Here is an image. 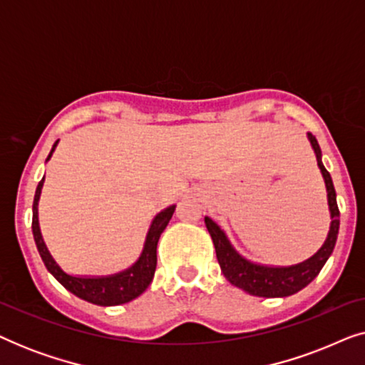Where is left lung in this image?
Wrapping results in <instances>:
<instances>
[{
  "label": "left lung",
  "instance_id": "1",
  "mask_svg": "<svg viewBox=\"0 0 365 365\" xmlns=\"http://www.w3.org/2000/svg\"><path fill=\"white\" fill-rule=\"evenodd\" d=\"M309 141L312 144L314 153L317 158V166L321 169L324 182L327 187V202L329 211H331V229H329L326 242L322 247L314 254L311 259L304 261L296 266L289 267H272V266H259L247 259H244L236 249L231 246L229 239L221 227L212 221L211 217H204L206 227L211 234L214 247H216L217 262L221 271L232 286L246 291L257 297H286L292 296L314 281V277L321 272L324 264L331 256L336 246L339 234V207L336 199V189H334L331 174L322 164V153L319 148L316 136L307 133Z\"/></svg>",
  "mask_w": 365,
  "mask_h": 365
}]
</instances>
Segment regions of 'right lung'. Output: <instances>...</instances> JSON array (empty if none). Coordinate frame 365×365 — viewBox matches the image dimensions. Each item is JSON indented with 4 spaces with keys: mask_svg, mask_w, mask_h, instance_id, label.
Listing matches in <instances>:
<instances>
[{
    "mask_svg": "<svg viewBox=\"0 0 365 365\" xmlns=\"http://www.w3.org/2000/svg\"><path fill=\"white\" fill-rule=\"evenodd\" d=\"M56 144L58 141L54 143L48 159L51 158ZM43 182H44V178L39 181L36 187V194H34L31 226H33L34 242H36L39 256H41L48 271L56 277V281L61 284L63 287H66L69 292H73L74 296L83 299V301L96 304V306H119V304L129 302L133 301V299H136L138 296H141L154 277V271H156V264H158V256H156L158 241L159 237H161L164 229H166L168 222L171 221L176 206H169L168 209H164V211H161L156 217H154V221L151 224V227H149V232L146 236V242H144L141 257H139L131 267L126 269V271L113 274V276H106V277H76V276H69V274L64 272L63 269L58 266L56 261L51 257V254H49L46 244L43 241L41 231H39L38 201H39V196H41Z\"/></svg>",
    "mask_w": 365,
    "mask_h": 365,
    "instance_id": "add662e5",
    "label": "right lung"
}]
</instances>
